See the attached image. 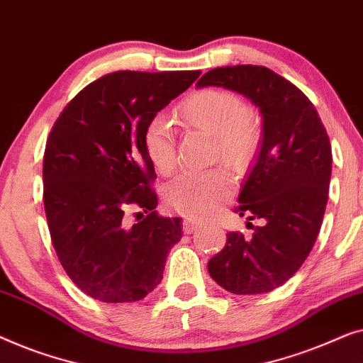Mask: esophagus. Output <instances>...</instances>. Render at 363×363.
I'll return each mask as SVG.
<instances>
[{
    "label": "esophagus",
    "instance_id": "1",
    "mask_svg": "<svg viewBox=\"0 0 363 363\" xmlns=\"http://www.w3.org/2000/svg\"><path fill=\"white\" fill-rule=\"evenodd\" d=\"M196 228H197V220H196V218H191V217L184 218V220H182V230H184V233H192L194 230H196Z\"/></svg>",
    "mask_w": 363,
    "mask_h": 363
}]
</instances>
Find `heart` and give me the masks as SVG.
Segmentation results:
<instances>
[{
    "label": "heart",
    "mask_w": 363,
    "mask_h": 363,
    "mask_svg": "<svg viewBox=\"0 0 363 363\" xmlns=\"http://www.w3.org/2000/svg\"><path fill=\"white\" fill-rule=\"evenodd\" d=\"M179 116L189 128L213 138V155L235 171H245L258 147V126L238 95L227 90L196 91L179 106ZM147 160L160 174L176 167V140L162 116H155L143 135ZM232 189L225 171L184 172L164 189V202L171 211L189 217H206L216 212Z\"/></svg>",
    "instance_id": "obj_1"
}]
</instances>
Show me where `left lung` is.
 <instances>
[{"instance_id": "left-lung-1", "label": "left lung", "mask_w": 363, "mask_h": 363, "mask_svg": "<svg viewBox=\"0 0 363 363\" xmlns=\"http://www.w3.org/2000/svg\"><path fill=\"white\" fill-rule=\"evenodd\" d=\"M196 86L237 91L262 115V145L240 191L238 212L263 225L252 238L228 232L207 268L233 294L269 293L301 268L323 225L333 172L328 131L308 96L262 65L212 69Z\"/></svg>"}]
</instances>
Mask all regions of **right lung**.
<instances>
[{"instance_id":"obj_1","label":"right lung","mask_w":363,"mask_h":363,"mask_svg":"<svg viewBox=\"0 0 363 363\" xmlns=\"http://www.w3.org/2000/svg\"><path fill=\"white\" fill-rule=\"evenodd\" d=\"M199 75L106 74L86 85L50 130L43 166L50 238L65 273L90 298L135 303L161 283L167 253L182 238V218L156 211L150 189L156 172L143 135ZM133 205L147 217L130 228L124 212Z\"/></svg>"}]
</instances>
